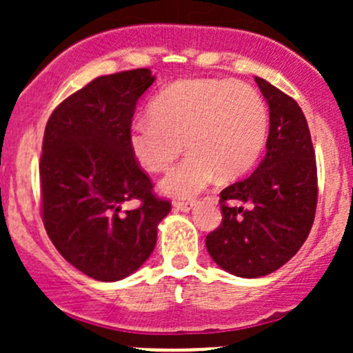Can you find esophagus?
Here are the masks:
<instances>
[{
	"instance_id": "esophagus-1",
	"label": "esophagus",
	"mask_w": 353,
	"mask_h": 353,
	"mask_svg": "<svg viewBox=\"0 0 353 353\" xmlns=\"http://www.w3.org/2000/svg\"><path fill=\"white\" fill-rule=\"evenodd\" d=\"M172 205H174V209H177V210H181V212H189V210H192L194 209V202H181V201H174L172 202Z\"/></svg>"
}]
</instances>
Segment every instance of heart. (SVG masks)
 <instances>
[{"mask_svg": "<svg viewBox=\"0 0 353 353\" xmlns=\"http://www.w3.org/2000/svg\"><path fill=\"white\" fill-rule=\"evenodd\" d=\"M269 111L245 83L188 79L154 98L149 119L132 124L129 151L148 172H161L185 145L188 156L161 179L174 199H190L216 179L229 181L252 168L264 148Z\"/></svg>", "mask_w": 353, "mask_h": 353, "instance_id": "heart-1", "label": "heart"}]
</instances>
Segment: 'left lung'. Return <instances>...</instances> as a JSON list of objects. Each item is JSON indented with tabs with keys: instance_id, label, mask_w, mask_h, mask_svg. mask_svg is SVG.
<instances>
[{
	"instance_id": "obj_1",
	"label": "left lung",
	"mask_w": 353,
	"mask_h": 353,
	"mask_svg": "<svg viewBox=\"0 0 353 353\" xmlns=\"http://www.w3.org/2000/svg\"><path fill=\"white\" fill-rule=\"evenodd\" d=\"M255 83L269 106L267 152L247 179L222 190V222L205 237L212 261L244 279L289 262L309 237L317 208V165L305 116L281 89L257 76Z\"/></svg>"
}]
</instances>
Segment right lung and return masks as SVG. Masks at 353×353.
Masks as SVG:
<instances>
[{
	"label": "right lung",
	"instance_id": "1",
	"mask_svg": "<svg viewBox=\"0 0 353 353\" xmlns=\"http://www.w3.org/2000/svg\"><path fill=\"white\" fill-rule=\"evenodd\" d=\"M154 81L145 68L92 79L52 111L44 131V228L71 265L101 282L134 274L171 212L128 144L137 101ZM128 200L140 208L124 211Z\"/></svg>",
	"mask_w": 353,
	"mask_h": 353
}]
</instances>
